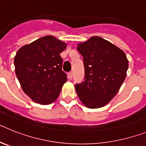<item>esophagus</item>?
<instances>
[{
  "label": "esophagus",
  "mask_w": 146,
  "mask_h": 146,
  "mask_svg": "<svg viewBox=\"0 0 146 146\" xmlns=\"http://www.w3.org/2000/svg\"><path fill=\"white\" fill-rule=\"evenodd\" d=\"M72 77H73V74H72V72H70L68 73V77H69V79H72Z\"/></svg>",
  "instance_id": "obj_1"
}]
</instances>
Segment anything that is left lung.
Here are the masks:
<instances>
[{
    "mask_svg": "<svg viewBox=\"0 0 146 146\" xmlns=\"http://www.w3.org/2000/svg\"><path fill=\"white\" fill-rule=\"evenodd\" d=\"M83 57L85 80L74 86L80 101L91 109L104 107L117 94L129 61L123 50L99 36L77 44Z\"/></svg>",
    "mask_w": 146,
    "mask_h": 146,
    "instance_id": "obj_1",
    "label": "left lung"
}]
</instances>
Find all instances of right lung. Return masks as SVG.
<instances>
[{"label": "right lung", "mask_w": 146, "mask_h": 146, "mask_svg": "<svg viewBox=\"0 0 146 146\" xmlns=\"http://www.w3.org/2000/svg\"><path fill=\"white\" fill-rule=\"evenodd\" d=\"M66 44L52 36L38 38L19 49L15 57V73L23 91L36 103L55 102L66 82L61 53Z\"/></svg>", "instance_id": "obj_1"}]
</instances>
